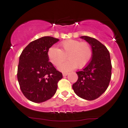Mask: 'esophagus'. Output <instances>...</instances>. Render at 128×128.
I'll return each instance as SVG.
<instances>
[{
	"label": "esophagus",
	"instance_id": "1",
	"mask_svg": "<svg viewBox=\"0 0 128 128\" xmlns=\"http://www.w3.org/2000/svg\"><path fill=\"white\" fill-rule=\"evenodd\" d=\"M62 74H63V76H67V74H68V73H67V72H64L62 73Z\"/></svg>",
	"mask_w": 128,
	"mask_h": 128
}]
</instances>
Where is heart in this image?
Masks as SVG:
<instances>
[{"label":"heart","instance_id":"obj_1","mask_svg":"<svg viewBox=\"0 0 128 128\" xmlns=\"http://www.w3.org/2000/svg\"><path fill=\"white\" fill-rule=\"evenodd\" d=\"M92 48L88 42H80L75 40H66L59 44V49L50 47L48 56L53 65L59 67L66 61H68L60 67L62 71H67L77 67L83 68L90 61L92 56Z\"/></svg>","mask_w":128,"mask_h":128}]
</instances>
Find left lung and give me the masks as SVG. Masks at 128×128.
<instances>
[{"label":"left lung","mask_w":128,"mask_h":128,"mask_svg":"<svg viewBox=\"0 0 128 128\" xmlns=\"http://www.w3.org/2000/svg\"><path fill=\"white\" fill-rule=\"evenodd\" d=\"M80 38L91 45L92 54L90 62L76 72L78 79L72 87L79 97L92 100L100 96L108 87L112 69L111 58L106 46L98 40L88 36Z\"/></svg>","instance_id":"1"}]
</instances>
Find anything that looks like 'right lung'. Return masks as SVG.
Wrapping results in <instances>:
<instances>
[{
    "mask_svg": "<svg viewBox=\"0 0 128 128\" xmlns=\"http://www.w3.org/2000/svg\"><path fill=\"white\" fill-rule=\"evenodd\" d=\"M59 39L43 36L30 42L19 58L17 79L23 95L35 103L45 102L52 98L62 78L49 61L48 50Z\"/></svg>",
    "mask_w": 128,
    "mask_h": 128,
    "instance_id": "1",
    "label": "right lung"
}]
</instances>
